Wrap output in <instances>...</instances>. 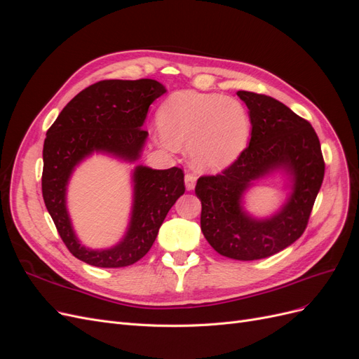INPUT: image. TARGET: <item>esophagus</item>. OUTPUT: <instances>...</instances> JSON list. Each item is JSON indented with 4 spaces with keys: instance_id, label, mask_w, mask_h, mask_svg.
Listing matches in <instances>:
<instances>
[{
    "instance_id": "34e87169",
    "label": "esophagus",
    "mask_w": 359,
    "mask_h": 359,
    "mask_svg": "<svg viewBox=\"0 0 359 359\" xmlns=\"http://www.w3.org/2000/svg\"><path fill=\"white\" fill-rule=\"evenodd\" d=\"M184 181H186V189L193 190L194 186H196V175L189 172V173H186V177H184Z\"/></svg>"
}]
</instances>
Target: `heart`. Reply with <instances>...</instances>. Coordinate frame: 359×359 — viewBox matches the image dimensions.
I'll list each match as a JSON object with an SVG mask.
<instances>
[{
	"mask_svg": "<svg viewBox=\"0 0 359 359\" xmlns=\"http://www.w3.org/2000/svg\"><path fill=\"white\" fill-rule=\"evenodd\" d=\"M161 144L189 147L194 165L220 170L243 153L250 135L244 106L219 94L178 93L161 106Z\"/></svg>",
	"mask_w": 359,
	"mask_h": 359,
	"instance_id": "1",
	"label": "heart"
}]
</instances>
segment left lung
<instances>
[{
  "label": "left lung",
  "mask_w": 359,
  "mask_h": 359,
  "mask_svg": "<svg viewBox=\"0 0 359 359\" xmlns=\"http://www.w3.org/2000/svg\"><path fill=\"white\" fill-rule=\"evenodd\" d=\"M252 121L248 147L231 166L196 184L202 203L201 229L222 256L256 260L273 256L304 233L320 190L325 161L311 124L273 97L238 91ZM285 168L292 178L288 202L269 219L257 221L241 206L243 191L269 171Z\"/></svg>",
  "instance_id": "8db88e82"
}]
</instances>
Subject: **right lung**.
<instances>
[{
  "label": "right lung",
  "mask_w": 359,
  "mask_h": 359,
  "mask_svg": "<svg viewBox=\"0 0 359 359\" xmlns=\"http://www.w3.org/2000/svg\"><path fill=\"white\" fill-rule=\"evenodd\" d=\"M165 93V86L154 79L100 81L73 97L48 130L43 145V201L62 243L85 264L121 268L142 259L169 210L186 191L182 169L137 166L128 231L121 243L107 250L81 245L66 206L67 182L74 166L94 151L128 161L140 157L148 136L142 128L148 107Z\"/></svg>",
  "instance_id": "obj_1"
}]
</instances>
